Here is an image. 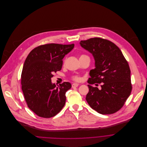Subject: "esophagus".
<instances>
[{
    "mask_svg": "<svg viewBox=\"0 0 147 147\" xmlns=\"http://www.w3.org/2000/svg\"><path fill=\"white\" fill-rule=\"evenodd\" d=\"M79 86V84L78 83H73L72 84V88H74V87H78Z\"/></svg>",
    "mask_w": 147,
    "mask_h": 147,
    "instance_id": "1",
    "label": "esophagus"
}]
</instances>
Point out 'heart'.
<instances>
[{
  "label": "heart",
  "instance_id": "heart-1",
  "mask_svg": "<svg viewBox=\"0 0 147 147\" xmlns=\"http://www.w3.org/2000/svg\"><path fill=\"white\" fill-rule=\"evenodd\" d=\"M71 79L75 82H80L82 80V78L79 75H73L71 76Z\"/></svg>",
  "mask_w": 147,
  "mask_h": 147
}]
</instances>
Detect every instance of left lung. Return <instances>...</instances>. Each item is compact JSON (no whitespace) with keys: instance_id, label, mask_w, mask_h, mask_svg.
<instances>
[{"instance_id":"obj_1","label":"left lung","mask_w":147,"mask_h":147,"mask_svg":"<svg viewBox=\"0 0 147 147\" xmlns=\"http://www.w3.org/2000/svg\"><path fill=\"white\" fill-rule=\"evenodd\" d=\"M82 47L90 52L96 68L90 72L89 84L102 83V89L88 85L86 100L91 108L103 114L120 110L131 94L130 69L120 49L113 42L101 38L81 40Z\"/></svg>"}]
</instances>
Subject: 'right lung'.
Here are the masks:
<instances>
[{"label":"right lung","instance_id":"1","mask_svg":"<svg viewBox=\"0 0 147 147\" xmlns=\"http://www.w3.org/2000/svg\"><path fill=\"white\" fill-rule=\"evenodd\" d=\"M74 47V44H45L34 48L26 58L21 89L28 108L42 118L54 116L65 105V94L71 84L65 82L56 87L51 78L61 69L63 58Z\"/></svg>","mask_w":147,"mask_h":147}]
</instances>
